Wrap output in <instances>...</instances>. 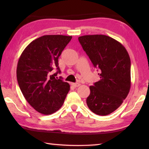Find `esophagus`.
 I'll use <instances>...</instances> for the list:
<instances>
[{
    "label": "esophagus",
    "instance_id": "1",
    "mask_svg": "<svg viewBox=\"0 0 149 149\" xmlns=\"http://www.w3.org/2000/svg\"><path fill=\"white\" fill-rule=\"evenodd\" d=\"M72 85L73 86H74V87H77L79 86L80 84H79V83H72Z\"/></svg>",
    "mask_w": 149,
    "mask_h": 149
}]
</instances>
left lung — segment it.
Segmentation results:
<instances>
[{
	"instance_id": "8db88e82",
	"label": "left lung",
	"mask_w": 149,
	"mask_h": 149,
	"mask_svg": "<svg viewBox=\"0 0 149 149\" xmlns=\"http://www.w3.org/2000/svg\"><path fill=\"white\" fill-rule=\"evenodd\" d=\"M78 40L94 67L99 70L100 78L89 87L87 104L96 114H110L120 107L130 92L129 54L120 42L107 35H84Z\"/></svg>"
}]
</instances>
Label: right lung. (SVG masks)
I'll return each mask as SVG.
<instances>
[{
  "mask_svg": "<svg viewBox=\"0 0 149 149\" xmlns=\"http://www.w3.org/2000/svg\"><path fill=\"white\" fill-rule=\"evenodd\" d=\"M72 36L44 35L27 45L17 65V80L27 102L37 112L52 114L64 104L70 89L68 83L56 77L61 71L58 58ZM56 69L53 74L52 72Z\"/></svg>",
  "mask_w": 149,
  "mask_h": 149,
  "instance_id": "add662e5",
  "label": "right lung"
}]
</instances>
